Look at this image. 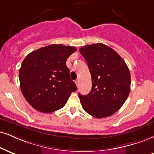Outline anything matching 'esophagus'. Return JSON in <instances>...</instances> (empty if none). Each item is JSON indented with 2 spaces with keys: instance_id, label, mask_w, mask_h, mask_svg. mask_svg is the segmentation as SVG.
Masks as SVG:
<instances>
[{
  "instance_id": "esophagus-1",
  "label": "esophagus",
  "mask_w": 154,
  "mask_h": 154,
  "mask_svg": "<svg viewBox=\"0 0 154 154\" xmlns=\"http://www.w3.org/2000/svg\"><path fill=\"white\" fill-rule=\"evenodd\" d=\"M75 84H76L77 87H79V80L75 81Z\"/></svg>"
}]
</instances>
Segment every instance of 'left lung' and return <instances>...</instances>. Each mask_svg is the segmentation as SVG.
I'll return each instance as SVG.
<instances>
[{
  "instance_id": "obj_1",
  "label": "left lung",
  "mask_w": 154,
  "mask_h": 154,
  "mask_svg": "<svg viewBox=\"0 0 154 154\" xmlns=\"http://www.w3.org/2000/svg\"><path fill=\"white\" fill-rule=\"evenodd\" d=\"M91 75L92 88L86 96L79 94L84 111L101 119L119 111L130 93L131 74L124 60L103 43L80 48Z\"/></svg>"
}]
</instances>
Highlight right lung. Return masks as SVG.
<instances>
[{
  "instance_id": "add662e5",
  "label": "right lung",
  "mask_w": 154,
  "mask_h": 154,
  "mask_svg": "<svg viewBox=\"0 0 154 154\" xmlns=\"http://www.w3.org/2000/svg\"><path fill=\"white\" fill-rule=\"evenodd\" d=\"M75 51V46L51 44L25 58L19 70L20 88L33 109L45 113L56 111L77 90L66 63Z\"/></svg>"
}]
</instances>
